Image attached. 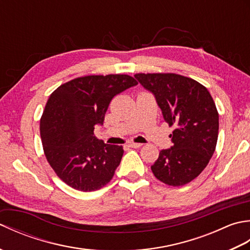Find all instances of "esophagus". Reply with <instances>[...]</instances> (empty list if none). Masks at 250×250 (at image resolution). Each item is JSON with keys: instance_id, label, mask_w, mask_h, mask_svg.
<instances>
[{"instance_id": "esophagus-1", "label": "esophagus", "mask_w": 250, "mask_h": 250, "mask_svg": "<svg viewBox=\"0 0 250 250\" xmlns=\"http://www.w3.org/2000/svg\"><path fill=\"white\" fill-rule=\"evenodd\" d=\"M142 145L143 144H141V143H134V142L129 143V146L132 148H140V147H142Z\"/></svg>"}]
</instances>
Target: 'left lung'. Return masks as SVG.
I'll return each mask as SVG.
<instances>
[{
    "label": "left lung",
    "instance_id": "obj_1",
    "mask_svg": "<svg viewBox=\"0 0 250 250\" xmlns=\"http://www.w3.org/2000/svg\"><path fill=\"white\" fill-rule=\"evenodd\" d=\"M134 77L155 95L163 118L175 130L173 146L151 166L157 179L179 187L198 177L213 157L219 115L210 93L192 78L174 73H139Z\"/></svg>",
    "mask_w": 250,
    "mask_h": 250
}]
</instances>
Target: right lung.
<instances>
[{"mask_svg":"<svg viewBox=\"0 0 250 250\" xmlns=\"http://www.w3.org/2000/svg\"><path fill=\"white\" fill-rule=\"evenodd\" d=\"M136 84L125 74L89 75L50 94L41 118V139L47 161L70 187L90 192L113 178L124 148L98 140L94 126L103 125L113 98Z\"/></svg>","mask_w":250,"mask_h":250,"instance_id":"right-lung-1","label":"right lung"}]
</instances>
